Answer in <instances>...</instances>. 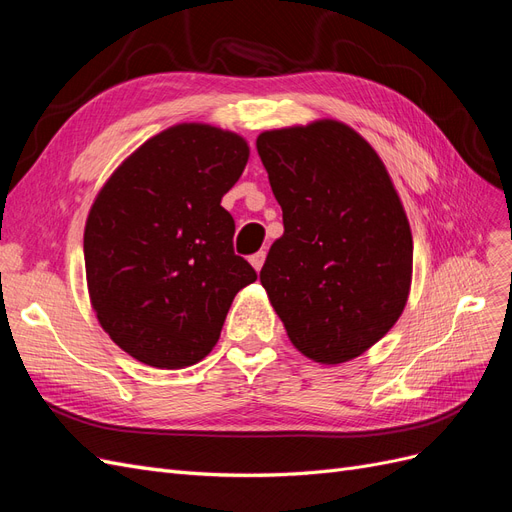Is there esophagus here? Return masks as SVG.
I'll return each instance as SVG.
<instances>
[{
    "label": "esophagus",
    "instance_id": "obj_1",
    "mask_svg": "<svg viewBox=\"0 0 512 512\" xmlns=\"http://www.w3.org/2000/svg\"><path fill=\"white\" fill-rule=\"evenodd\" d=\"M265 258H267V254H265V252H258V254L250 256V265H252L256 271H260V269H262V265H265Z\"/></svg>",
    "mask_w": 512,
    "mask_h": 512
}]
</instances>
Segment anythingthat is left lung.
I'll return each mask as SVG.
<instances>
[{
  "label": "left lung",
  "mask_w": 512,
  "mask_h": 512,
  "mask_svg": "<svg viewBox=\"0 0 512 512\" xmlns=\"http://www.w3.org/2000/svg\"><path fill=\"white\" fill-rule=\"evenodd\" d=\"M256 147L284 218L260 284L307 359H356L410 294L412 232L395 185L374 147L335 119L267 130Z\"/></svg>",
  "instance_id": "left-lung-1"
}]
</instances>
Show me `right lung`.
Masks as SVG:
<instances>
[{
	"label": "right lung",
	"mask_w": 512,
	"mask_h": 512,
	"mask_svg": "<svg viewBox=\"0 0 512 512\" xmlns=\"http://www.w3.org/2000/svg\"><path fill=\"white\" fill-rule=\"evenodd\" d=\"M250 158L245 138L177 123L108 177L85 224L91 307L136 361L190 367L218 344L235 294L256 271L232 250L235 220L220 205Z\"/></svg>",
	"instance_id": "1"
}]
</instances>
